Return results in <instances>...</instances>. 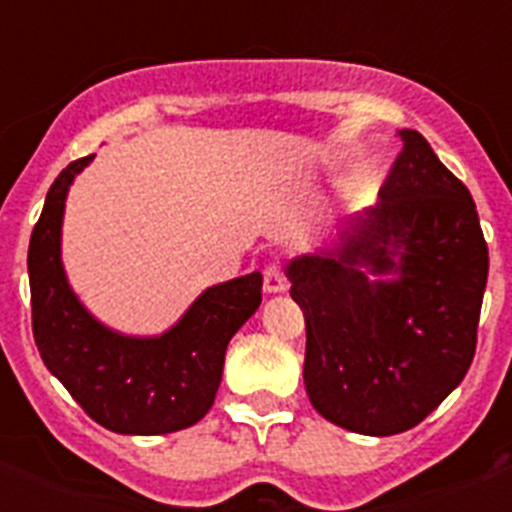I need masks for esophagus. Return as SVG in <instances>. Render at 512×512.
I'll return each instance as SVG.
<instances>
[{
  "mask_svg": "<svg viewBox=\"0 0 512 512\" xmlns=\"http://www.w3.org/2000/svg\"><path fill=\"white\" fill-rule=\"evenodd\" d=\"M264 289L269 295H277V292H284L287 289V279H284L282 269L277 264H269L264 269Z\"/></svg>",
  "mask_w": 512,
  "mask_h": 512,
  "instance_id": "34e87169",
  "label": "esophagus"
}]
</instances>
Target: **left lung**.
<instances>
[{"instance_id":"left-lung-1","label":"left lung","mask_w":512,"mask_h":512,"mask_svg":"<svg viewBox=\"0 0 512 512\" xmlns=\"http://www.w3.org/2000/svg\"><path fill=\"white\" fill-rule=\"evenodd\" d=\"M379 202L338 246L287 266L305 312V387L325 420L364 436L410 431L469 372L485 297V235L472 194L418 130Z\"/></svg>"}]
</instances>
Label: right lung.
Instances as JSON below:
<instances>
[{"label":"right lung","mask_w":512,"mask_h":512,"mask_svg":"<svg viewBox=\"0 0 512 512\" xmlns=\"http://www.w3.org/2000/svg\"><path fill=\"white\" fill-rule=\"evenodd\" d=\"M92 158L71 161L56 176L30 235L27 274L40 359L107 431L125 436L182 431L212 408L225 348L261 305V274L253 271L205 289L164 336H122L94 320L71 292L61 264L66 192Z\"/></svg>","instance_id":"1"}]
</instances>
